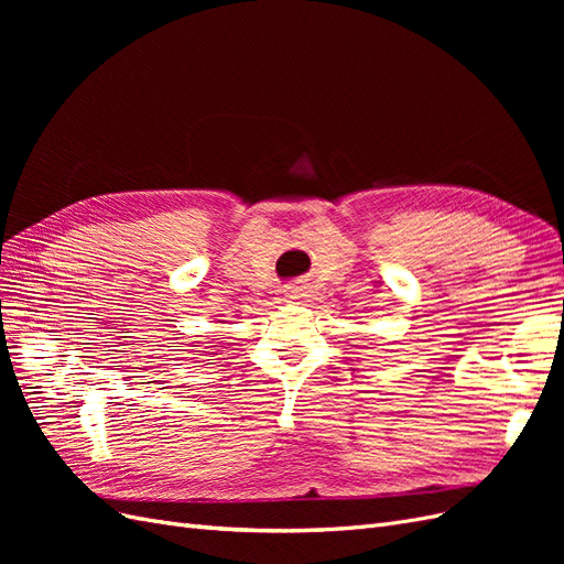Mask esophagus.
<instances>
[{
  "mask_svg": "<svg viewBox=\"0 0 564 564\" xmlns=\"http://www.w3.org/2000/svg\"><path fill=\"white\" fill-rule=\"evenodd\" d=\"M286 296H289V299H299V296H301V289H299V286H289V289H286Z\"/></svg>",
  "mask_w": 564,
  "mask_h": 564,
  "instance_id": "esophagus-1",
  "label": "esophagus"
}]
</instances>
